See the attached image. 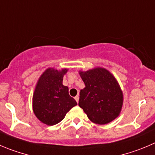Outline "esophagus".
Masks as SVG:
<instances>
[{
    "label": "esophagus",
    "instance_id": "obj_1",
    "mask_svg": "<svg viewBox=\"0 0 155 155\" xmlns=\"http://www.w3.org/2000/svg\"><path fill=\"white\" fill-rule=\"evenodd\" d=\"M74 99H75V101H77V103H78V101H79V96H76V97H74Z\"/></svg>",
    "mask_w": 155,
    "mask_h": 155
}]
</instances>
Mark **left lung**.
<instances>
[{"label":"left lung","mask_w":155,"mask_h":155,"mask_svg":"<svg viewBox=\"0 0 155 155\" xmlns=\"http://www.w3.org/2000/svg\"><path fill=\"white\" fill-rule=\"evenodd\" d=\"M85 87L81 90L78 105L90 120L104 125L119 116L123 94L115 77L108 70L95 68L79 72Z\"/></svg>","instance_id":"left-lung-1"}]
</instances>
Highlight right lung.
I'll use <instances>...</instances> for the list:
<instances>
[{
	"mask_svg": "<svg viewBox=\"0 0 155 155\" xmlns=\"http://www.w3.org/2000/svg\"><path fill=\"white\" fill-rule=\"evenodd\" d=\"M68 69H46L39 78L32 96V110L44 124L54 126L60 123L77 102L62 84Z\"/></svg>",
	"mask_w": 155,
	"mask_h": 155,
	"instance_id": "obj_1",
	"label": "right lung"
}]
</instances>
